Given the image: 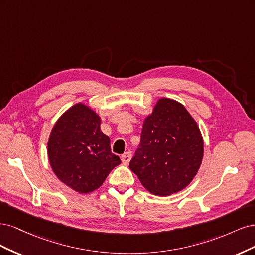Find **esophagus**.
Here are the masks:
<instances>
[{"mask_svg":"<svg viewBox=\"0 0 255 255\" xmlns=\"http://www.w3.org/2000/svg\"><path fill=\"white\" fill-rule=\"evenodd\" d=\"M131 158H132V154H131V152H130V151L125 152L124 154H122V157H121L122 163H123V164H128V163L130 162Z\"/></svg>","mask_w":255,"mask_h":255,"instance_id":"esophagus-1","label":"esophagus"}]
</instances>
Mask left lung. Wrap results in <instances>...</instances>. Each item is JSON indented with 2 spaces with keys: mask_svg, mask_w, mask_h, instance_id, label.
<instances>
[{
  "mask_svg": "<svg viewBox=\"0 0 255 255\" xmlns=\"http://www.w3.org/2000/svg\"><path fill=\"white\" fill-rule=\"evenodd\" d=\"M203 138L195 119L175 100L161 97L143 122L141 143L129 167L149 193L182 191L198 172Z\"/></svg>",
  "mask_w": 255,
  "mask_h": 255,
  "instance_id": "obj_1",
  "label": "left lung"
}]
</instances>
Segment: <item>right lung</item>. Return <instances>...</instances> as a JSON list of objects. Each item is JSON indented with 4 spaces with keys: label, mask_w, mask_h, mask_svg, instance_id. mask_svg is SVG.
<instances>
[{
    "label": "right lung",
    "mask_w": 255,
    "mask_h": 255,
    "mask_svg": "<svg viewBox=\"0 0 255 255\" xmlns=\"http://www.w3.org/2000/svg\"><path fill=\"white\" fill-rule=\"evenodd\" d=\"M102 119L89 106L77 103L54 124L47 141V157L56 177L73 191L91 193L102 186L121 164L101 130Z\"/></svg>",
    "instance_id": "right-lung-1"
}]
</instances>
